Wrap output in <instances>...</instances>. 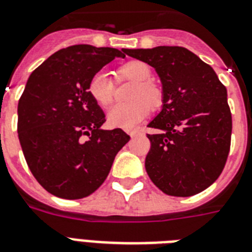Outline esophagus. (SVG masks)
Instances as JSON below:
<instances>
[{
  "instance_id": "34e87169",
  "label": "esophagus",
  "mask_w": 252,
  "mask_h": 252,
  "mask_svg": "<svg viewBox=\"0 0 252 252\" xmlns=\"http://www.w3.org/2000/svg\"><path fill=\"white\" fill-rule=\"evenodd\" d=\"M138 133V130H128V134H129L130 137H134Z\"/></svg>"
}]
</instances>
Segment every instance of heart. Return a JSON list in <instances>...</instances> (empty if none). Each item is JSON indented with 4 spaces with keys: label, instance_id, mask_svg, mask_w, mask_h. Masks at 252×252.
Instances as JSON below:
<instances>
[{
    "label": "heart",
    "instance_id": "heart-1",
    "mask_svg": "<svg viewBox=\"0 0 252 252\" xmlns=\"http://www.w3.org/2000/svg\"><path fill=\"white\" fill-rule=\"evenodd\" d=\"M151 67L143 61L133 60L119 67L122 78L136 82L130 92L132 101L116 103L107 111V123L114 128L130 129L137 126L149 114L150 104L152 109L160 106L162 101L161 88L150 80ZM113 80L106 71L94 73L88 82V94L100 106H107L113 100Z\"/></svg>",
    "mask_w": 252,
    "mask_h": 252
}]
</instances>
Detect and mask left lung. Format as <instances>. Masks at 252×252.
Listing matches in <instances>:
<instances>
[{"instance_id":"1","label":"left lung","mask_w":252,"mask_h":252,"mask_svg":"<svg viewBox=\"0 0 252 252\" xmlns=\"http://www.w3.org/2000/svg\"><path fill=\"white\" fill-rule=\"evenodd\" d=\"M152 66L161 80L162 106L149 123L151 149L146 172L164 193L188 197L223 172L230 147L232 115L227 88L214 69L178 46L123 48Z\"/></svg>"}]
</instances>
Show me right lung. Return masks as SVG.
Masks as SVG:
<instances>
[{
    "instance_id": "add662e5",
    "label": "right lung",
    "mask_w": 252,
    "mask_h": 252,
    "mask_svg": "<svg viewBox=\"0 0 252 252\" xmlns=\"http://www.w3.org/2000/svg\"><path fill=\"white\" fill-rule=\"evenodd\" d=\"M122 51L75 44L51 55L28 78L18 105V133L32 174L61 198L94 193L130 137L106 122L88 82ZM87 138H85V136Z\"/></svg>"
}]
</instances>
